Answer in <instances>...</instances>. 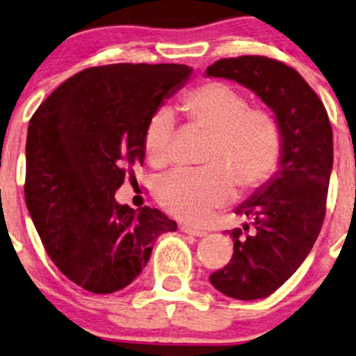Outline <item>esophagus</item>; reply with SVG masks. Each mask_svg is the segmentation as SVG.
Returning a JSON list of instances; mask_svg holds the SVG:
<instances>
[{"label": "esophagus", "mask_w": 356, "mask_h": 356, "mask_svg": "<svg viewBox=\"0 0 356 356\" xmlns=\"http://www.w3.org/2000/svg\"><path fill=\"white\" fill-rule=\"evenodd\" d=\"M181 231L186 234H191V236H197V238H202V236L207 234V231H200V229H195V227L192 226H187V225H181Z\"/></svg>", "instance_id": "obj_1"}]
</instances>
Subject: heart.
<instances>
[{
	"mask_svg": "<svg viewBox=\"0 0 356 356\" xmlns=\"http://www.w3.org/2000/svg\"><path fill=\"white\" fill-rule=\"evenodd\" d=\"M187 120L210 134L202 154L205 168L174 170L154 184L159 205L188 222H202L218 207L262 187L282 156V129L272 112L249 107V99L225 81H207L182 99ZM175 118L169 107L151 113L143 130L145 158L153 168L170 161Z\"/></svg>",
	"mask_w": 356,
	"mask_h": 356,
	"instance_id": "b5f03b06",
	"label": "heart"
}]
</instances>
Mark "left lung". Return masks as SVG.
<instances>
[{
  "label": "left lung",
  "instance_id": "8db88e82",
  "mask_svg": "<svg viewBox=\"0 0 356 356\" xmlns=\"http://www.w3.org/2000/svg\"><path fill=\"white\" fill-rule=\"evenodd\" d=\"M207 76L234 79L275 112L282 129L280 170L236 208L250 218L234 241L229 264L210 275L211 285L234 300H260L277 291L311 252L324 222L334 163L332 127L324 104L302 76L260 55L221 58Z\"/></svg>",
  "mask_w": 356,
  "mask_h": 356
}]
</instances>
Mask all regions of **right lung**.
I'll return each instance as SVG.
<instances>
[{
	"mask_svg": "<svg viewBox=\"0 0 356 356\" xmlns=\"http://www.w3.org/2000/svg\"><path fill=\"white\" fill-rule=\"evenodd\" d=\"M187 65L117 63L71 76L34 112L26 143L27 210L61 273L86 291L122 290L148 264L163 211L118 205L115 192L143 164V130L182 88Z\"/></svg>",
	"mask_w": 356,
	"mask_h": 356,
	"instance_id": "obj_1",
	"label": "right lung"
}]
</instances>
